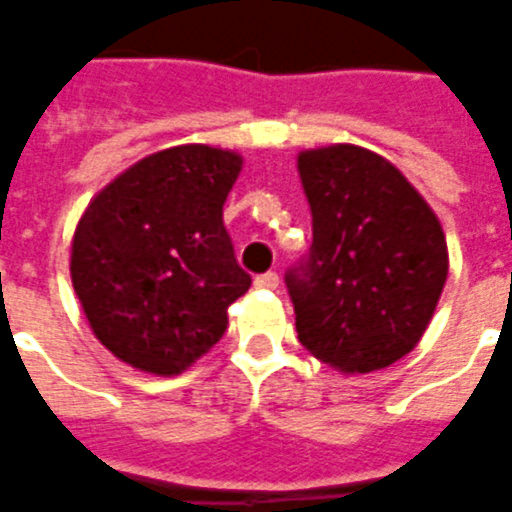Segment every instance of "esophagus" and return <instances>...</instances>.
<instances>
[{"mask_svg":"<svg viewBox=\"0 0 512 512\" xmlns=\"http://www.w3.org/2000/svg\"><path fill=\"white\" fill-rule=\"evenodd\" d=\"M253 283H256V289H267V292H272V289H278V275H275V272H264V275H259Z\"/></svg>","mask_w":512,"mask_h":512,"instance_id":"1","label":"esophagus"}]
</instances>
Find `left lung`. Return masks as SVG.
<instances>
[{"label": "left lung", "mask_w": 512, "mask_h": 512, "mask_svg": "<svg viewBox=\"0 0 512 512\" xmlns=\"http://www.w3.org/2000/svg\"><path fill=\"white\" fill-rule=\"evenodd\" d=\"M313 245L286 275L297 338L343 376L412 352L447 281L445 229L393 163L357 144L302 149Z\"/></svg>", "instance_id": "8db88e82"}]
</instances>
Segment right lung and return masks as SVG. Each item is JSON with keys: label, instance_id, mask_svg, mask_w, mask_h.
<instances>
[{"label": "right lung", "instance_id": "1", "mask_svg": "<svg viewBox=\"0 0 512 512\" xmlns=\"http://www.w3.org/2000/svg\"><path fill=\"white\" fill-rule=\"evenodd\" d=\"M242 155L179 144L95 193L70 242V278L92 335L117 360L177 376L223 338L251 275L234 259L223 204Z\"/></svg>", "mask_w": 512, "mask_h": 512}]
</instances>
